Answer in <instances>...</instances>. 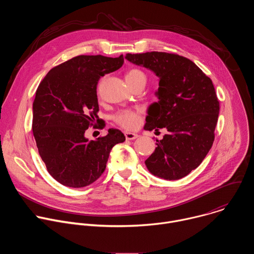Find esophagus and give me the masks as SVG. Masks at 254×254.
Segmentation results:
<instances>
[{
	"instance_id": "obj_1",
	"label": "esophagus",
	"mask_w": 254,
	"mask_h": 254,
	"mask_svg": "<svg viewBox=\"0 0 254 254\" xmlns=\"http://www.w3.org/2000/svg\"><path fill=\"white\" fill-rule=\"evenodd\" d=\"M125 135H126V138L128 140H132V139H135L138 137V134L133 133V132H128V131H126Z\"/></svg>"
}]
</instances>
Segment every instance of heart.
I'll return each mask as SVG.
<instances>
[{
  "label": "heart",
  "instance_id": "heart-1",
  "mask_svg": "<svg viewBox=\"0 0 254 254\" xmlns=\"http://www.w3.org/2000/svg\"><path fill=\"white\" fill-rule=\"evenodd\" d=\"M126 81L129 86H131L139 81H146V75L138 69H131L127 71V73L126 74ZM114 120L122 127L130 130L136 128L139 126L141 118L139 112L123 110L115 115Z\"/></svg>",
  "mask_w": 254,
  "mask_h": 254
}]
</instances>
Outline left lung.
<instances>
[{
    "instance_id": "1",
    "label": "left lung",
    "mask_w": 254,
    "mask_h": 254,
    "mask_svg": "<svg viewBox=\"0 0 254 254\" xmlns=\"http://www.w3.org/2000/svg\"><path fill=\"white\" fill-rule=\"evenodd\" d=\"M127 61L159 77L158 101L148 108L144 130L168 133L156 139L155 152L144 161L154 176L179 180L195 170L210 151L219 115L212 80L191 60L166 52L127 54Z\"/></svg>"
}]
</instances>
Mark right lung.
Returning <instances> with one entry per match:
<instances>
[{"label": "right lung", "mask_w": 254, "mask_h": 254, "mask_svg": "<svg viewBox=\"0 0 254 254\" xmlns=\"http://www.w3.org/2000/svg\"><path fill=\"white\" fill-rule=\"evenodd\" d=\"M124 64V57L80 55L52 68L33 102V134L48 173L60 184L82 188L104 172L114 146L126 140L117 128L94 140L85 130L98 123L96 85Z\"/></svg>", "instance_id": "1"}]
</instances>
